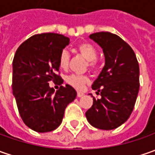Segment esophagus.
I'll use <instances>...</instances> for the list:
<instances>
[{
	"instance_id": "obj_1",
	"label": "esophagus",
	"mask_w": 155,
	"mask_h": 155,
	"mask_svg": "<svg viewBox=\"0 0 155 155\" xmlns=\"http://www.w3.org/2000/svg\"><path fill=\"white\" fill-rule=\"evenodd\" d=\"M82 96H84V94H83V93H81V92H78V93H77V97L81 98V97H82Z\"/></svg>"
}]
</instances>
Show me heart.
<instances>
[{
    "instance_id": "heart-1",
    "label": "heart",
    "mask_w": 155,
    "mask_h": 155,
    "mask_svg": "<svg viewBox=\"0 0 155 155\" xmlns=\"http://www.w3.org/2000/svg\"><path fill=\"white\" fill-rule=\"evenodd\" d=\"M77 51L81 54V56L84 57L87 61V66L91 69H95L97 68V55L98 52L93 45L90 43H82L79 45ZM69 62V54L67 51H61L59 56V66L62 69H66L68 67ZM89 81V79L87 75H79V74H70L66 78V82L72 86L77 90H82L84 86Z\"/></svg>"
}]
</instances>
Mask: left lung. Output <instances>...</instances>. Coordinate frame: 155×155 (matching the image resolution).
I'll list each match as a JSON object with an SVG mask.
<instances>
[{
	"instance_id": "8db88e82",
	"label": "left lung",
	"mask_w": 155,
	"mask_h": 155,
	"mask_svg": "<svg viewBox=\"0 0 155 155\" xmlns=\"http://www.w3.org/2000/svg\"><path fill=\"white\" fill-rule=\"evenodd\" d=\"M89 38L103 50L104 66L92 88L100 94L86 112L88 123L97 129L110 130L130 117L139 92V64L130 46L117 35L96 32Z\"/></svg>"
}]
</instances>
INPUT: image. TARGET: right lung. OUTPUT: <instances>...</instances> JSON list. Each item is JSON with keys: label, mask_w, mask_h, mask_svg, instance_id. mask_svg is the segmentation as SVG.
I'll return each instance as SVG.
<instances>
[{"label": "right lung", "mask_w": 155, "mask_h": 155, "mask_svg": "<svg viewBox=\"0 0 155 155\" xmlns=\"http://www.w3.org/2000/svg\"><path fill=\"white\" fill-rule=\"evenodd\" d=\"M69 38L57 33H42L31 37L20 45L13 61V94L19 115L30 129L45 133L61 124L64 110L77 93L66 85L59 90L49 81L61 84L59 56L68 45Z\"/></svg>", "instance_id": "right-lung-1"}]
</instances>
